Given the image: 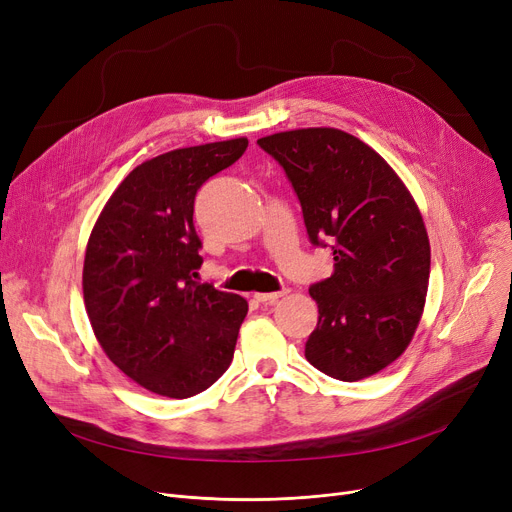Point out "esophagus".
<instances>
[{
    "mask_svg": "<svg viewBox=\"0 0 512 512\" xmlns=\"http://www.w3.org/2000/svg\"><path fill=\"white\" fill-rule=\"evenodd\" d=\"M288 290H280V292H257L255 294V299L259 301V303H276V301H280L284 294H286Z\"/></svg>",
    "mask_w": 512,
    "mask_h": 512,
    "instance_id": "34e87169",
    "label": "esophagus"
}]
</instances>
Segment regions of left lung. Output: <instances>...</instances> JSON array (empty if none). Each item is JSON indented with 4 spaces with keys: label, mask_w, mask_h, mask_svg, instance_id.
<instances>
[{
    "label": "left lung",
    "mask_w": 512,
    "mask_h": 512,
    "mask_svg": "<svg viewBox=\"0 0 512 512\" xmlns=\"http://www.w3.org/2000/svg\"><path fill=\"white\" fill-rule=\"evenodd\" d=\"M257 145L284 168L313 245L332 242L334 272L309 288L317 328L307 361L357 382L413 340L429 282V238L409 188L388 161L338 128H299Z\"/></svg>",
    "instance_id": "obj_1"
}]
</instances>
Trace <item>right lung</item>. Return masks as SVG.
<instances>
[{"instance_id":"right-lung-1","label":"right lung","mask_w":512,"mask_h":512,"mask_svg":"<svg viewBox=\"0 0 512 512\" xmlns=\"http://www.w3.org/2000/svg\"><path fill=\"white\" fill-rule=\"evenodd\" d=\"M245 137L174 149L143 161L107 199L91 230L85 309L110 361L145 390L188 398L230 367L249 305L193 278V224L205 180L245 153Z\"/></svg>"}]
</instances>
